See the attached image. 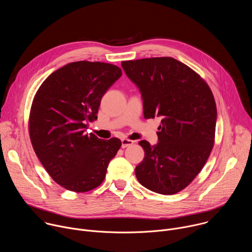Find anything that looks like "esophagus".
I'll use <instances>...</instances> for the list:
<instances>
[{
  "label": "esophagus",
  "mask_w": 252,
  "mask_h": 252,
  "mask_svg": "<svg viewBox=\"0 0 252 252\" xmlns=\"http://www.w3.org/2000/svg\"><path fill=\"white\" fill-rule=\"evenodd\" d=\"M133 144V141L130 140V139H126V138H123L122 139V147L123 148H126L127 146H130Z\"/></svg>",
  "instance_id": "34e87169"
}]
</instances>
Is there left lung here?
Instances as JSON below:
<instances>
[{"mask_svg":"<svg viewBox=\"0 0 252 252\" xmlns=\"http://www.w3.org/2000/svg\"><path fill=\"white\" fill-rule=\"evenodd\" d=\"M122 66L143 99L145 119L161 117L158 140L139 141L145 154L135 167L145 188L173 195L201 172L215 143L217 106L207 82L172 57L126 60Z\"/></svg>","mask_w":252,"mask_h":252,"instance_id":"8db88e82","label":"left lung"}]
</instances>
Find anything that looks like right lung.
<instances>
[{
    "label": "right lung",
    "mask_w": 252,
    "mask_h": 252,
    "mask_svg": "<svg viewBox=\"0 0 252 252\" xmlns=\"http://www.w3.org/2000/svg\"><path fill=\"white\" fill-rule=\"evenodd\" d=\"M122 69L105 62H71L40 85L32 100L29 133L33 150L50 177L63 188L85 193L105 180L110 161L122 146L85 132L97 120L106 91Z\"/></svg>",
    "instance_id": "right-lung-1"
}]
</instances>
